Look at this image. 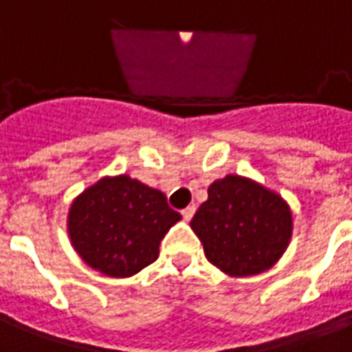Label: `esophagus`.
Masks as SVG:
<instances>
[{
    "mask_svg": "<svg viewBox=\"0 0 352 352\" xmlns=\"http://www.w3.org/2000/svg\"><path fill=\"white\" fill-rule=\"evenodd\" d=\"M194 213H196V207H194V206H188L186 209H183V211H181V214H183L184 221H190L192 217H194Z\"/></svg>",
    "mask_w": 352,
    "mask_h": 352,
    "instance_id": "34e87169",
    "label": "esophagus"
}]
</instances>
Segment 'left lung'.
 I'll use <instances>...</instances> for the list:
<instances>
[{
    "label": "left lung",
    "mask_w": 352,
    "mask_h": 352,
    "mask_svg": "<svg viewBox=\"0 0 352 352\" xmlns=\"http://www.w3.org/2000/svg\"><path fill=\"white\" fill-rule=\"evenodd\" d=\"M207 194L190 222L207 260L232 277L256 275L275 265L292 237L287 201L239 175L214 181Z\"/></svg>",
    "instance_id": "1"
}]
</instances>
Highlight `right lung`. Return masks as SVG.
Listing matches in <instances>:
<instances>
[{
    "mask_svg": "<svg viewBox=\"0 0 352 352\" xmlns=\"http://www.w3.org/2000/svg\"><path fill=\"white\" fill-rule=\"evenodd\" d=\"M181 214L164 192L128 175L103 177L73 199L67 234L79 256L107 277H131L158 258Z\"/></svg>",
    "mask_w": 352,
    "mask_h": 352,
    "instance_id": "add662e5",
    "label": "right lung"
}]
</instances>
